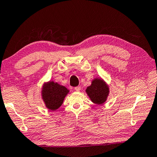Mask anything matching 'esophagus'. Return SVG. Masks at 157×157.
I'll list each match as a JSON object with an SVG mask.
<instances>
[{"instance_id": "34e87169", "label": "esophagus", "mask_w": 157, "mask_h": 157, "mask_svg": "<svg viewBox=\"0 0 157 157\" xmlns=\"http://www.w3.org/2000/svg\"><path fill=\"white\" fill-rule=\"evenodd\" d=\"M74 90H75L76 91H77V92H79L81 90V87H79V86H77V87H74Z\"/></svg>"}]
</instances>
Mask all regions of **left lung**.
I'll use <instances>...</instances> for the list:
<instances>
[{"mask_svg":"<svg viewBox=\"0 0 157 157\" xmlns=\"http://www.w3.org/2000/svg\"><path fill=\"white\" fill-rule=\"evenodd\" d=\"M90 100L97 105H102L105 102L109 95V87L103 79L96 78L92 81L91 86L86 90Z\"/></svg>","mask_w":157,"mask_h":157,"instance_id":"left-lung-1","label":"left lung"}]
</instances>
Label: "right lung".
Masks as SVG:
<instances>
[{
	"label": "right lung",
	"instance_id": "1",
	"mask_svg": "<svg viewBox=\"0 0 157 157\" xmlns=\"http://www.w3.org/2000/svg\"><path fill=\"white\" fill-rule=\"evenodd\" d=\"M68 93L69 90L65 86L54 81L44 83L41 90V96L46 108L52 111L56 110L61 106Z\"/></svg>",
	"mask_w": 157,
	"mask_h": 157
}]
</instances>
